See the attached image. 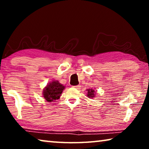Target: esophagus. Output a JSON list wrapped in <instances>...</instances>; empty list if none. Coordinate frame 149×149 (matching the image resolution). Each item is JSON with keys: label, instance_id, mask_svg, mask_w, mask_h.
<instances>
[{"label": "esophagus", "instance_id": "1", "mask_svg": "<svg viewBox=\"0 0 149 149\" xmlns=\"http://www.w3.org/2000/svg\"><path fill=\"white\" fill-rule=\"evenodd\" d=\"M73 87L75 88V89H80V88H81V85H75V86H73Z\"/></svg>", "mask_w": 149, "mask_h": 149}]
</instances>
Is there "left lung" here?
I'll use <instances>...</instances> for the list:
<instances>
[{"instance_id": "left-lung-1", "label": "left lung", "mask_w": 149, "mask_h": 149, "mask_svg": "<svg viewBox=\"0 0 149 149\" xmlns=\"http://www.w3.org/2000/svg\"><path fill=\"white\" fill-rule=\"evenodd\" d=\"M87 97L91 99V98L95 97V91L94 89H87Z\"/></svg>"}]
</instances>
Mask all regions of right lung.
Masks as SVG:
<instances>
[{"label": "right lung", "instance_id": "add662e5", "mask_svg": "<svg viewBox=\"0 0 149 149\" xmlns=\"http://www.w3.org/2000/svg\"><path fill=\"white\" fill-rule=\"evenodd\" d=\"M64 89L65 87L60 84L58 81L53 80V81L50 82L44 88L42 92L43 97L48 102H52L58 99Z\"/></svg>", "mask_w": 149, "mask_h": 149}]
</instances>
